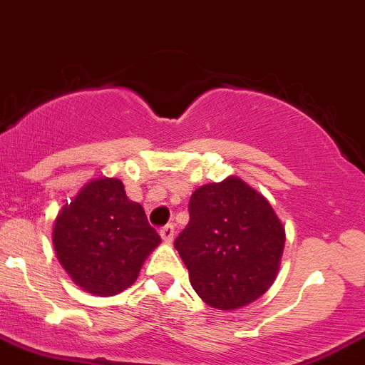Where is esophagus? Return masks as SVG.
<instances>
[{"instance_id": "34e87169", "label": "esophagus", "mask_w": 365, "mask_h": 365, "mask_svg": "<svg viewBox=\"0 0 365 365\" xmlns=\"http://www.w3.org/2000/svg\"><path fill=\"white\" fill-rule=\"evenodd\" d=\"M160 235H161V239L165 240V242H172V240H174V235H175L174 227H172V225H167V227L161 228Z\"/></svg>"}]
</instances>
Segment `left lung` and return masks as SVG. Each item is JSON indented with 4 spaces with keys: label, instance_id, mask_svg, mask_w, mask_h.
<instances>
[{
    "label": "left lung",
    "instance_id": "8db88e82",
    "mask_svg": "<svg viewBox=\"0 0 365 365\" xmlns=\"http://www.w3.org/2000/svg\"><path fill=\"white\" fill-rule=\"evenodd\" d=\"M174 246L198 297L232 311L255 302L274 283L284 227L264 195L232 175L195 190L190 223Z\"/></svg>",
    "mask_w": 365,
    "mask_h": 365
}]
</instances>
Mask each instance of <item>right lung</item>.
Wrapping results in <instances>:
<instances>
[{
    "label": "right lung",
    "instance_id": "add662e5",
    "mask_svg": "<svg viewBox=\"0 0 365 365\" xmlns=\"http://www.w3.org/2000/svg\"><path fill=\"white\" fill-rule=\"evenodd\" d=\"M161 242L144 209L126 197L119 179L89 181L54 221L59 264L82 290L110 297L126 290Z\"/></svg>",
    "mask_w": 365,
    "mask_h": 365
}]
</instances>
